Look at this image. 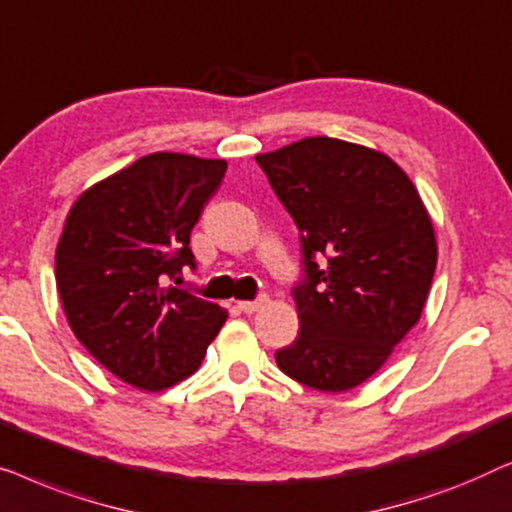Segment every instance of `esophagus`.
Returning <instances> with one entry per match:
<instances>
[{"mask_svg":"<svg viewBox=\"0 0 512 512\" xmlns=\"http://www.w3.org/2000/svg\"><path fill=\"white\" fill-rule=\"evenodd\" d=\"M266 301H269V297H266V294H259L255 301H239V308L243 313H255L266 304Z\"/></svg>","mask_w":512,"mask_h":512,"instance_id":"obj_1","label":"esophagus"}]
</instances>
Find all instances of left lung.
Masks as SVG:
<instances>
[{
  "label": "left lung",
  "instance_id": "8db88e82",
  "mask_svg": "<svg viewBox=\"0 0 512 512\" xmlns=\"http://www.w3.org/2000/svg\"><path fill=\"white\" fill-rule=\"evenodd\" d=\"M255 160L304 255L301 331L278 369L320 392L352 390L420 320L436 271L427 208L390 157L357 143L311 136Z\"/></svg>",
  "mask_w": 512,
  "mask_h": 512
}]
</instances>
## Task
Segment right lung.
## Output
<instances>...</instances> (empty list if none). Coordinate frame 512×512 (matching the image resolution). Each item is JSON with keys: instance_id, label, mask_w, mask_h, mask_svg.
Masks as SVG:
<instances>
[{"instance_id": "1", "label": "right lung", "mask_w": 512, "mask_h": 512, "mask_svg": "<svg viewBox=\"0 0 512 512\" xmlns=\"http://www.w3.org/2000/svg\"><path fill=\"white\" fill-rule=\"evenodd\" d=\"M225 160L153 153L92 185L67 215L55 280L78 341L113 376L157 392L192 376L227 311L167 285L194 269L190 234Z\"/></svg>"}]
</instances>
